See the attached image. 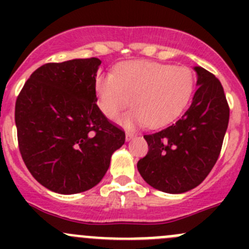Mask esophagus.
Listing matches in <instances>:
<instances>
[{"label": "esophagus", "instance_id": "obj_1", "mask_svg": "<svg viewBox=\"0 0 249 249\" xmlns=\"http://www.w3.org/2000/svg\"><path fill=\"white\" fill-rule=\"evenodd\" d=\"M125 137H126V141H130L132 139V137H134V134H132V132H130V131H126V135H125Z\"/></svg>", "mask_w": 249, "mask_h": 249}]
</instances>
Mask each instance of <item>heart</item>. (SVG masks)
<instances>
[{
	"instance_id": "b5f03b06",
	"label": "heart",
	"mask_w": 249,
	"mask_h": 249,
	"mask_svg": "<svg viewBox=\"0 0 249 249\" xmlns=\"http://www.w3.org/2000/svg\"><path fill=\"white\" fill-rule=\"evenodd\" d=\"M194 72L188 67L154 61H131L114 74L97 78V104L108 119H115L129 108L122 123L127 126L159 127L170 124L188 106L195 91Z\"/></svg>"
}]
</instances>
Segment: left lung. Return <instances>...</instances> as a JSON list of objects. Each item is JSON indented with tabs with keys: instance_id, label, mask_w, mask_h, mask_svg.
Instances as JSON below:
<instances>
[{
	"instance_id": "obj_1",
	"label": "left lung",
	"mask_w": 249,
	"mask_h": 249,
	"mask_svg": "<svg viewBox=\"0 0 249 249\" xmlns=\"http://www.w3.org/2000/svg\"><path fill=\"white\" fill-rule=\"evenodd\" d=\"M197 89L187 112L170 126L144 135L148 153L139 160L143 179L155 189L180 194L200 184L217 162L230 108L218 78L195 67Z\"/></svg>"
}]
</instances>
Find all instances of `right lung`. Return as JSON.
<instances>
[{
    "mask_svg": "<svg viewBox=\"0 0 249 249\" xmlns=\"http://www.w3.org/2000/svg\"><path fill=\"white\" fill-rule=\"evenodd\" d=\"M97 57L48 62L30 76L16 102L20 154L37 182L59 194L100 183L125 142L96 101Z\"/></svg>",
    "mask_w": 249,
    "mask_h": 249,
    "instance_id": "1",
    "label": "right lung"
}]
</instances>
